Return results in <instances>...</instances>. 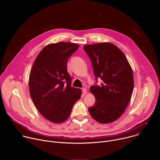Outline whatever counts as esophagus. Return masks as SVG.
<instances>
[{"instance_id":"1","label":"esophagus","mask_w":160,"mask_h":160,"mask_svg":"<svg viewBox=\"0 0 160 160\" xmlns=\"http://www.w3.org/2000/svg\"><path fill=\"white\" fill-rule=\"evenodd\" d=\"M87 92V89L85 88H82V93H83V94H86Z\"/></svg>"}]
</instances>
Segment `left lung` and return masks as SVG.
Segmentation results:
<instances>
[{"label": "left lung", "mask_w": 160, "mask_h": 160, "mask_svg": "<svg viewBox=\"0 0 160 160\" xmlns=\"http://www.w3.org/2000/svg\"><path fill=\"white\" fill-rule=\"evenodd\" d=\"M83 49L89 57L96 82L90 87L96 98L88 111L95 120L108 123L119 118L132 97L133 76L131 66L122 51L115 45L104 42L86 45ZM103 82L97 85V79Z\"/></svg>", "instance_id": "obj_1"}]
</instances>
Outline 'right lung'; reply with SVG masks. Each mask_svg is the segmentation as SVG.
I'll return each instance as SVG.
<instances>
[{"label":"right lung","instance_id":"right-lung-1","mask_svg":"<svg viewBox=\"0 0 160 160\" xmlns=\"http://www.w3.org/2000/svg\"><path fill=\"white\" fill-rule=\"evenodd\" d=\"M79 48L73 43L58 42L45 46L38 54L30 72L29 89L32 101L48 120L60 123L70 117L81 90L71 85L67 72L69 58Z\"/></svg>","mask_w":160,"mask_h":160}]
</instances>
